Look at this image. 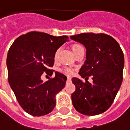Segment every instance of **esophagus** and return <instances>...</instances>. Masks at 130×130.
Wrapping results in <instances>:
<instances>
[{
    "label": "esophagus",
    "mask_w": 130,
    "mask_h": 130,
    "mask_svg": "<svg viewBox=\"0 0 130 130\" xmlns=\"http://www.w3.org/2000/svg\"><path fill=\"white\" fill-rule=\"evenodd\" d=\"M67 79H68V81H70V80H71V77H69V76H68V78H67Z\"/></svg>",
    "instance_id": "34e87169"
}]
</instances>
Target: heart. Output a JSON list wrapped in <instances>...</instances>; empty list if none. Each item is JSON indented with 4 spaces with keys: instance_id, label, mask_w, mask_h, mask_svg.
Listing matches in <instances>:
<instances>
[{
    "instance_id": "1",
    "label": "heart",
    "mask_w": 130,
    "mask_h": 130,
    "mask_svg": "<svg viewBox=\"0 0 130 130\" xmlns=\"http://www.w3.org/2000/svg\"><path fill=\"white\" fill-rule=\"evenodd\" d=\"M81 46L80 45H78V44H75V45H73L72 46V48L73 51V52H75L76 51H77V50L79 49V48H80ZM59 48H58L57 51H56V52H55V54H54V59L56 60L57 59L58 57V54H59ZM60 71L62 73H64L65 75H72L73 73V69L71 68H69V67H65L64 68H62V69H61L60 70Z\"/></svg>"
}]
</instances>
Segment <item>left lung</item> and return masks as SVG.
Instances as JSON below:
<instances>
[{"mask_svg":"<svg viewBox=\"0 0 130 130\" xmlns=\"http://www.w3.org/2000/svg\"><path fill=\"white\" fill-rule=\"evenodd\" d=\"M71 38L83 44L86 60L79 73L92 76L93 83L73 78L76 90L71 94L74 108L83 115L95 116L110 108L123 80L124 57L118 42L106 34L82 33Z\"/></svg>","mask_w":130,"mask_h":130,"instance_id":"left-lung-1","label":"left lung"}]
</instances>
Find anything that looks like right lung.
<instances>
[{
  "instance_id": "1",
  "label": "right lung",
  "mask_w": 130,
  "mask_h": 130,
  "mask_svg": "<svg viewBox=\"0 0 130 130\" xmlns=\"http://www.w3.org/2000/svg\"><path fill=\"white\" fill-rule=\"evenodd\" d=\"M68 36L54 37L31 31L18 37L8 51V80L20 107L33 116L48 114L56 105L55 95L65 85L67 77L55 72V76L43 82V72L52 76L56 51Z\"/></svg>"
}]
</instances>
